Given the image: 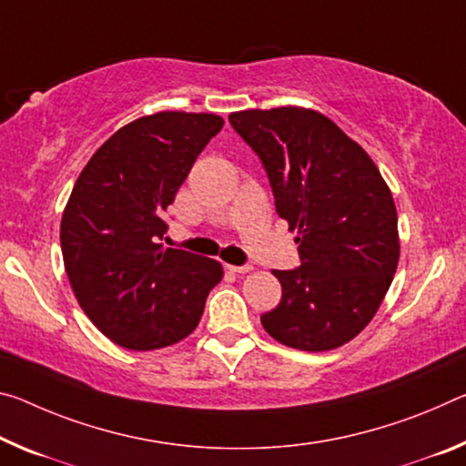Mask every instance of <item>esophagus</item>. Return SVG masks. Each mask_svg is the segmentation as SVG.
<instances>
[{
    "label": "esophagus",
    "mask_w": 466,
    "mask_h": 466,
    "mask_svg": "<svg viewBox=\"0 0 466 466\" xmlns=\"http://www.w3.org/2000/svg\"><path fill=\"white\" fill-rule=\"evenodd\" d=\"M228 269L234 271V273H247V271H250L253 268H250L248 263H245V265H228Z\"/></svg>",
    "instance_id": "esophagus-1"
}]
</instances>
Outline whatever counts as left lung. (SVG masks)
Here are the masks:
<instances>
[{
    "instance_id": "8db88e82",
    "label": "left lung",
    "mask_w": 466,
    "mask_h": 466,
    "mask_svg": "<svg viewBox=\"0 0 466 466\" xmlns=\"http://www.w3.org/2000/svg\"><path fill=\"white\" fill-rule=\"evenodd\" d=\"M261 159L278 216L299 230L300 265L273 271L282 300L261 315L279 344L338 349L373 319L396 273L392 193L360 145L329 117L302 107L228 117Z\"/></svg>"
}]
</instances>
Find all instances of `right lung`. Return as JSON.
<instances>
[{"instance_id": "1", "label": "right lung", "mask_w": 466, "mask_h": 466, "mask_svg": "<svg viewBox=\"0 0 466 466\" xmlns=\"http://www.w3.org/2000/svg\"><path fill=\"white\" fill-rule=\"evenodd\" d=\"M221 127L216 114L138 117L95 151L74 184L60 228L66 273L88 319L124 349L180 342L224 278L218 261L161 245L167 207Z\"/></svg>"}]
</instances>
